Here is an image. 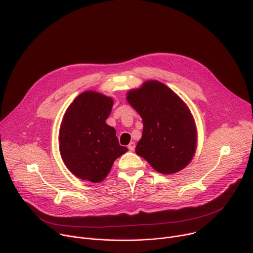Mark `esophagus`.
Listing matches in <instances>:
<instances>
[{
    "instance_id": "obj_1",
    "label": "esophagus",
    "mask_w": 253,
    "mask_h": 253,
    "mask_svg": "<svg viewBox=\"0 0 253 253\" xmlns=\"http://www.w3.org/2000/svg\"><path fill=\"white\" fill-rule=\"evenodd\" d=\"M135 142H130L129 143V145H128V149L130 150V151H134L135 150Z\"/></svg>"
}]
</instances>
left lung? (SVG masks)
<instances>
[{
    "mask_svg": "<svg viewBox=\"0 0 253 253\" xmlns=\"http://www.w3.org/2000/svg\"><path fill=\"white\" fill-rule=\"evenodd\" d=\"M126 99L143 121L136 154L162 174L185 168L197 147L195 121L185 102L156 80L128 91Z\"/></svg>",
    "mask_w": 253,
    "mask_h": 253,
    "instance_id": "obj_1",
    "label": "left lung"
}]
</instances>
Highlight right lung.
I'll list each match as a JSON object with an SVG mask.
<instances>
[{"label": "right lung", "mask_w": 253, "mask_h": 253, "mask_svg": "<svg viewBox=\"0 0 253 253\" xmlns=\"http://www.w3.org/2000/svg\"><path fill=\"white\" fill-rule=\"evenodd\" d=\"M113 99L95 91L80 94L66 110L59 132L61 157L76 177L99 183L114 161L128 149L119 145L116 130L106 123Z\"/></svg>", "instance_id": "right-lung-1"}]
</instances>
